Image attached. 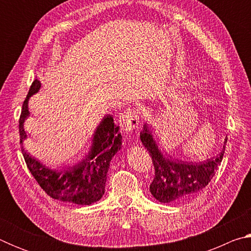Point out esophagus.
<instances>
[{
	"label": "esophagus",
	"mask_w": 251,
	"mask_h": 251,
	"mask_svg": "<svg viewBox=\"0 0 251 251\" xmlns=\"http://www.w3.org/2000/svg\"><path fill=\"white\" fill-rule=\"evenodd\" d=\"M139 112L137 108H128L120 116V125L126 133H130L138 128L139 125Z\"/></svg>",
	"instance_id": "obj_1"
}]
</instances>
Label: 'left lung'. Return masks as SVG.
<instances>
[{
	"label": "left lung",
	"instance_id": "left-lung-1",
	"mask_svg": "<svg viewBox=\"0 0 251 251\" xmlns=\"http://www.w3.org/2000/svg\"><path fill=\"white\" fill-rule=\"evenodd\" d=\"M141 141L147 148L155 168V177L150 190L157 201L164 203L180 201L202 190L214 177L222 163L225 145L220 154L201 163H187L184 160H173L165 157L158 150L151 131L147 125L141 131Z\"/></svg>",
	"mask_w": 251,
	"mask_h": 251
}]
</instances>
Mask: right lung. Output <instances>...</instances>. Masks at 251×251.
I'll return each instance as SVG.
<instances>
[{"label": "right lung", "instance_id": "1", "mask_svg": "<svg viewBox=\"0 0 251 251\" xmlns=\"http://www.w3.org/2000/svg\"><path fill=\"white\" fill-rule=\"evenodd\" d=\"M40 88V80L35 79L23 101L19 121L21 145H23L24 139L26 138L23 124L25 118L29 115L28 99L39 92ZM121 145L120 127L114 124L112 116L107 115L95 130L92 150L86 159L74 167H67L63 172L52 171L29 156L23 146L22 152L28 171L49 196L76 205H91L103 197L109 163L117 151L121 150Z\"/></svg>", "mask_w": 251, "mask_h": 251}]
</instances>
